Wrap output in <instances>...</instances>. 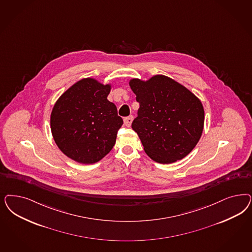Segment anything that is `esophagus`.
<instances>
[{
  "label": "esophagus",
  "mask_w": 252,
  "mask_h": 252,
  "mask_svg": "<svg viewBox=\"0 0 252 252\" xmlns=\"http://www.w3.org/2000/svg\"><path fill=\"white\" fill-rule=\"evenodd\" d=\"M132 121H133V117H132V116H129V117L125 118V119H124V124H125V126H126V127H130Z\"/></svg>",
  "instance_id": "1"
}]
</instances>
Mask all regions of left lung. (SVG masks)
<instances>
[{"instance_id":"obj_1","label":"left lung","mask_w":252,"mask_h":252,"mask_svg":"<svg viewBox=\"0 0 252 252\" xmlns=\"http://www.w3.org/2000/svg\"><path fill=\"white\" fill-rule=\"evenodd\" d=\"M130 89L140 104L131 128L154 161L176 162L196 146L204 128L203 105L190 91L165 75L131 79Z\"/></svg>"}]
</instances>
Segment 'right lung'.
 Here are the masks:
<instances>
[{
  "mask_svg": "<svg viewBox=\"0 0 252 252\" xmlns=\"http://www.w3.org/2000/svg\"><path fill=\"white\" fill-rule=\"evenodd\" d=\"M111 88V83L83 78L54 105L50 117L53 138L62 153L76 162H98L113 148L123 121L107 100Z\"/></svg>",
  "mask_w": 252,
  "mask_h": 252,
  "instance_id": "add662e5",
  "label": "right lung"
}]
</instances>
